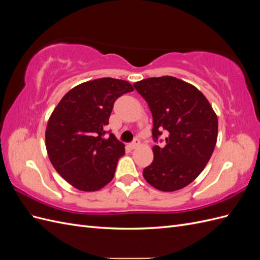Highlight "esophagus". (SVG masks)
Returning a JSON list of instances; mask_svg holds the SVG:
<instances>
[{
  "mask_svg": "<svg viewBox=\"0 0 260 260\" xmlns=\"http://www.w3.org/2000/svg\"><path fill=\"white\" fill-rule=\"evenodd\" d=\"M140 145V140L139 139H136L135 141H133L132 143H130V147L131 148H136V147H138Z\"/></svg>",
  "mask_w": 260,
  "mask_h": 260,
  "instance_id": "obj_1",
  "label": "esophagus"
}]
</instances>
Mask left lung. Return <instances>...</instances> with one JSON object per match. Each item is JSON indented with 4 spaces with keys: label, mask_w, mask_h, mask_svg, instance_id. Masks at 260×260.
I'll return each instance as SVG.
<instances>
[{
    "label": "left lung",
    "mask_w": 260,
    "mask_h": 260,
    "mask_svg": "<svg viewBox=\"0 0 260 260\" xmlns=\"http://www.w3.org/2000/svg\"><path fill=\"white\" fill-rule=\"evenodd\" d=\"M153 116L155 141L166 131V144L153 147L154 160L143 170L147 183L162 192L190 184L206 167L218 136V118L194 85L171 76L147 78L133 84Z\"/></svg>",
    "instance_id": "1"
}]
</instances>
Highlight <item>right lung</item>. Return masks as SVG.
Returning <instances> with one entry per match:
<instances>
[{"label": "right lung", "mask_w": 260, "mask_h": 260, "mask_svg": "<svg viewBox=\"0 0 260 260\" xmlns=\"http://www.w3.org/2000/svg\"><path fill=\"white\" fill-rule=\"evenodd\" d=\"M125 80L101 78L68 91L55 107L45 131L50 161L69 184L84 192L111 182L124 145L104 127L115 101L132 92Z\"/></svg>", "instance_id": "add662e5"}]
</instances>
